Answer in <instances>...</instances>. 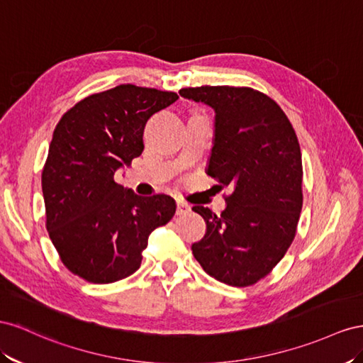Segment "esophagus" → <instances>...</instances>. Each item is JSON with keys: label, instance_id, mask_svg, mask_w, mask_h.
Wrapping results in <instances>:
<instances>
[{"label": "esophagus", "instance_id": "34e87169", "mask_svg": "<svg viewBox=\"0 0 363 363\" xmlns=\"http://www.w3.org/2000/svg\"><path fill=\"white\" fill-rule=\"evenodd\" d=\"M190 211V205L184 201H176V213L178 214H185Z\"/></svg>", "mask_w": 363, "mask_h": 363}]
</instances>
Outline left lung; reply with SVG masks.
Instances as JSON below:
<instances>
[{
  "instance_id": "left-lung-1",
  "label": "left lung",
  "mask_w": 363,
  "mask_h": 363,
  "mask_svg": "<svg viewBox=\"0 0 363 363\" xmlns=\"http://www.w3.org/2000/svg\"><path fill=\"white\" fill-rule=\"evenodd\" d=\"M179 94L216 111L208 174L234 189L220 214L193 206L206 222L193 255L217 281L252 286L272 272L295 239L303 208L296 133L277 101L257 89L206 85Z\"/></svg>"
}]
</instances>
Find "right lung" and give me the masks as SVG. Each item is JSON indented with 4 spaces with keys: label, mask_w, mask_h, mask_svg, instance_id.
<instances>
[{
    "label": "right lung",
    "mask_w": 363,
    "mask_h": 363,
    "mask_svg": "<svg viewBox=\"0 0 363 363\" xmlns=\"http://www.w3.org/2000/svg\"><path fill=\"white\" fill-rule=\"evenodd\" d=\"M176 92L120 85L68 109L43 169L47 231L69 272L96 284L126 278L141 264L149 234L167 223L174 201L138 196L113 176L143 153L147 120Z\"/></svg>",
    "instance_id": "obj_1"
}]
</instances>
